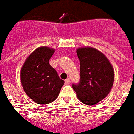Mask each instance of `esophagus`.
Returning a JSON list of instances; mask_svg holds the SVG:
<instances>
[{
	"instance_id": "esophagus-1",
	"label": "esophagus",
	"mask_w": 134,
	"mask_h": 134,
	"mask_svg": "<svg viewBox=\"0 0 134 134\" xmlns=\"http://www.w3.org/2000/svg\"><path fill=\"white\" fill-rule=\"evenodd\" d=\"M65 84H67V85L70 84V83H71V80H70V79H69V78H68V79H66L65 81Z\"/></svg>"
}]
</instances>
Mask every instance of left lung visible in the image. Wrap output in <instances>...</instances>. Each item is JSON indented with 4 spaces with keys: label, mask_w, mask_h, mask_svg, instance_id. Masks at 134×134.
I'll return each mask as SVG.
<instances>
[{
    "label": "left lung",
    "mask_w": 134,
    "mask_h": 134,
    "mask_svg": "<svg viewBox=\"0 0 134 134\" xmlns=\"http://www.w3.org/2000/svg\"><path fill=\"white\" fill-rule=\"evenodd\" d=\"M76 53L80 62V81L72 87L81 102L95 105L110 92L114 70L105 55L95 48L80 47Z\"/></svg>",
    "instance_id": "obj_1"
}]
</instances>
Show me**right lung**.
<instances>
[{
  "instance_id": "add662e5",
  "label": "right lung",
  "mask_w": 134,
  "mask_h": 134,
  "mask_svg": "<svg viewBox=\"0 0 134 134\" xmlns=\"http://www.w3.org/2000/svg\"><path fill=\"white\" fill-rule=\"evenodd\" d=\"M55 50L40 47L26 58L21 70V81L27 95L36 103L45 105L55 100L64 81L49 63Z\"/></svg>"
}]
</instances>
